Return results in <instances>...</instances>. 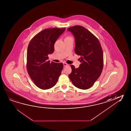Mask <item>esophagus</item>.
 <instances>
[{
    "instance_id": "1",
    "label": "esophagus",
    "mask_w": 131,
    "mask_h": 131,
    "mask_svg": "<svg viewBox=\"0 0 131 131\" xmlns=\"http://www.w3.org/2000/svg\"><path fill=\"white\" fill-rule=\"evenodd\" d=\"M68 65H69V64H67L66 62H64V63H63V66L64 67H65L67 66H68Z\"/></svg>"
}]
</instances>
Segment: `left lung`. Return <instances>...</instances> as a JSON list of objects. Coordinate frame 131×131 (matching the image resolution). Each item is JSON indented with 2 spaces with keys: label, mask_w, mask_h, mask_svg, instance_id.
Returning <instances> with one entry per match:
<instances>
[{
  "label": "left lung",
  "mask_w": 131,
  "mask_h": 131,
  "mask_svg": "<svg viewBox=\"0 0 131 131\" xmlns=\"http://www.w3.org/2000/svg\"><path fill=\"white\" fill-rule=\"evenodd\" d=\"M68 31L75 39V52L80 56L79 68L71 65L72 72L69 77L73 84L81 89L92 87L100 76L103 67V54L100 42L97 37L84 27H71Z\"/></svg>",
  "instance_id": "8db88e82"
}]
</instances>
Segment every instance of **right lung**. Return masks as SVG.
<instances>
[{"label": "right lung", "instance_id": "1", "mask_svg": "<svg viewBox=\"0 0 131 131\" xmlns=\"http://www.w3.org/2000/svg\"><path fill=\"white\" fill-rule=\"evenodd\" d=\"M65 29H45L35 35L28 44L27 72L34 84L43 90L54 86L61 74L63 63L50 62L48 59V55L54 52L55 42Z\"/></svg>", "mask_w": 131, "mask_h": 131}]
</instances>
